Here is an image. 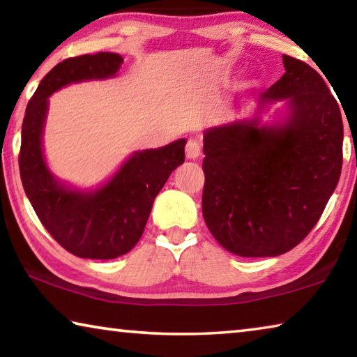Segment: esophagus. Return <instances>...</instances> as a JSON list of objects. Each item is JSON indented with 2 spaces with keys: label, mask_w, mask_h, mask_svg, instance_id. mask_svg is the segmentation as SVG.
I'll return each mask as SVG.
<instances>
[{
  "label": "esophagus",
  "mask_w": 357,
  "mask_h": 357,
  "mask_svg": "<svg viewBox=\"0 0 357 357\" xmlns=\"http://www.w3.org/2000/svg\"><path fill=\"white\" fill-rule=\"evenodd\" d=\"M187 159H198L200 157V143L197 140H189L185 144Z\"/></svg>",
  "instance_id": "obj_1"
}]
</instances>
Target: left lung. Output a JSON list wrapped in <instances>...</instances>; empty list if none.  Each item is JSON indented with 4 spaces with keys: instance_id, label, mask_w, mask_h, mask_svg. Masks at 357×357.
Here are the masks:
<instances>
[{
    "instance_id": "8db88e82",
    "label": "left lung",
    "mask_w": 357,
    "mask_h": 357,
    "mask_svg": "<svg viewBox=\"0 0 357 357\" xmlns=\"http://www.w3.org/2000/svg\"><path fill=\"white\" fill-rule=\"evenodd\" d=\"M285 74L259 94V110L287 99L282 123L239 119L203 134V217L239 257H277L321 217L342 172L340 108L318 72L283 55Z\"/></svg>"
}]
</instances>
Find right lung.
I'll return each instance as SVG.
<instances>
[{
    "label": "right lung",
    "instance_id": "add662e5",
    "mask_svg": "<svg viewBox=\"0 0 357 357\" xmlns=\"http://www.w3.org/2000/svg\"><path fill=\"white\" fill-rule=\"evenodd\" d=\"M118 53L68 58L42 78L22 124L19 167L23 189L42 225L72 255L113 259L140 241L154 198L184 162L185 138L164 148L137 151L116 174L96 190H75L53 176L42 153L48 98L66 84L116 75Z\"/></svg>",
    "mask_w": 357,
    "mask_h": 357
}]
</instances>
